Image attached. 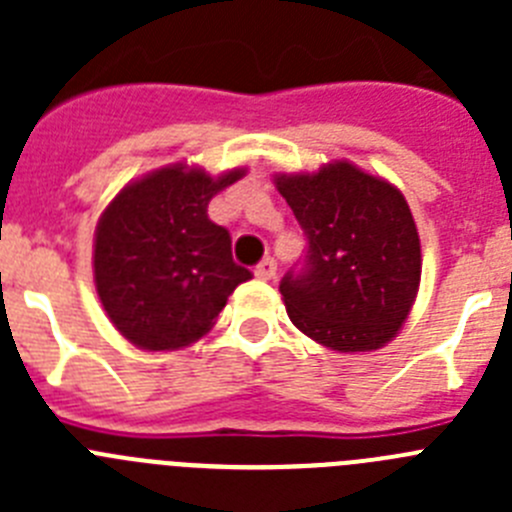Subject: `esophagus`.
Here are the masks:
<instances>
[{
  "instance_id": "34e87169",
  "label": "esophagus",
  "mask_w": 512,
  "mask_h": 512,
  "mask_svg": "<svg viewBox=\"0 0 512 512\" xmlns=\"http://www.w3.org/2000/svg\"><path fill=\"white\" fill-rule=\"evenodd\" d=\"M253 274H256L259 279H264V282L266 279H274L277 277V261L264 259L259 266H256V269H253Z\"/></svg>"
}]
</instances>
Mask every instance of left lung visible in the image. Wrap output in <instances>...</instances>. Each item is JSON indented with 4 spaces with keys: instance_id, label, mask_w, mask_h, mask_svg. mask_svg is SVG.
I'll return each instance as SVG.
<instances>
[{
    "instance_id": "obj_1",
    "label": "left lung",
    "mask_w": 512,
    "mask_h": 512,
    "mask_svg": "<svg viewBox=\"0 0 512 512\" xmlns=\"http://www.w3.org/2000/svg\"><path fill=\"white\" fill-rule=\"evenodd\" d=\"M274 184L307 235L305 264L279 284L289 320L338 354L390 343L420 287L418 228L400 189L351 161Z\"/></svg>"
}]
</instances>
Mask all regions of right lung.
<instances>
[{
    "label": "right lung",
    "instance_id": "right-lung-1",
    "mask_svg": "<svg viewBox=\"0 0 512 512\" xmlns=\"http://www.w3.org/2000/svg\"><path fill=\"white\" fill-rule=\"evenodd\" d=\"M246 169L210 176L171 164L125 184L94 233V284L120 336L143 351H176L215 325L251 271L233 261L230 233L207 217L217 192Z\"/></svg>",
    "mask_w": 512,
    "mask_h": 512
}]
</instances>
